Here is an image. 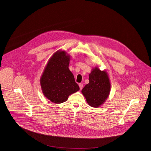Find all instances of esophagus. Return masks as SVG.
Masks as SVG:
<instances>
[{
	"mask_svg": "<svg viewBox=\"0 0 151 151\" xmlns=\"http://www.w3.org/2000/svg\"><path fill=\"white\" fill-rule=\"evenodd\" d=\"M79 86L80 89L81 90V89H82V88H83V84H82V83H79Z\"/></svg>",
	"mask_w": 151,
	"mask_h": 151,
	"instance_id": "34e87169",
	"label": "esophagus"
}]
</instances>
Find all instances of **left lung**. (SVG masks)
Returning a JSON list of instances; mask_svg holds the SVG:
<instances>
[{
  "label": "left lung",
  "mask_w": 151,
  "mask_h": 151,
  "mask_svg": "<svg viewBox=\"0 0 151 151\" xmlns=\"http://www.w3.org/2000/svg\"><path fill=\"white\" fill-rule=\"evenodd\" d=\"M110 83L107 73L95 68L89 75V83L81 90L87 103L93 107L103 104L110 91Z\"/></svg>",
  "instance_id": "1"
}]
</instances>
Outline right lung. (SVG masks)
Segmentation results:
<instances>
[{"label": "right lung", "instance_id": "add662e5", "mask_svg": "<svg viewBox=\"0 0 151 151\" xmlns=\"http://www.w3.org/2000/svg\"><path fill=\"white\" fill-rule=\"evenodd\" d=\"M70 60L65 52H56L49 60L41 78L42 93L53 103L65 102L70 95L80 89L68 68Z\"/></svg>", "mask_w": 151, "mask_h": 151}]
</instances>
